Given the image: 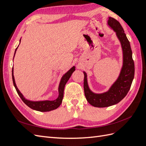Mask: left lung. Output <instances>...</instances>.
<instances>
[{
  "label": "left lung",
  "instance_id": "left-lung-1",
  "mask_svg": "<svg viewBox=\"0 0 146 146\" xmlns=\"http://www.w3.org/2000/svg\"><path fill=\"white\" fill-rule=\"evenodd\" d=\"M108 25L116 32L121 42L123 52V65L120 74L116 82L107 92L96 94L91 91L88 86L87 75L84 71V92L87 101L95 107L103 108L115 105L121 101L130 90L135 75V64L132 58V51L126 35L120 23L109 17Z\"/></svg>",
  "mask_w": 146,
  "mask_h": 146
}]
</instances>
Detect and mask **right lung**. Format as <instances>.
Wrapping results in <instances>:
<instances>
[{"label": "right lung", "mask_w": 146, "mask_h": 146, "mask_svg": "<svg viewBox=\"0 0 146 146\" xmlns=\"http://www.w3.org/2000/svg\"><path fill=\"white\" fill-rule=\"evenodd\" d=\"M21 42V39H20ZM17 47L16 48L15 52V55L16 54V52ZM14 55V56H15ZM76 70V67L73 66L72 68H70L68 71L66 72L65 74H64L62 78H61L60 85L58 86V97L56 99L54 100H42V101H32L26 99L24 96L22 94L20 91L18 90V88H17V86L16 85L15 80V77L13 76V67L12 68V78H13V85H14L16 90L17 92V94L19 96L21 99H22L24 104L27 105L29 107L32 108L34 110H36V111H41V112H46V111H50L52 110H54L58 108L60 105L62 103V100L63 98V95H64V86L66 85V83L69 80V78L71 76L72 74Z\"/></svg>", "instance_id": "obj_1"}]
</instances>
